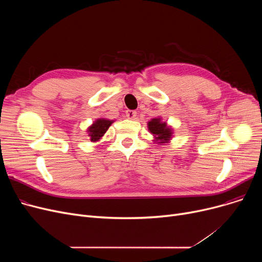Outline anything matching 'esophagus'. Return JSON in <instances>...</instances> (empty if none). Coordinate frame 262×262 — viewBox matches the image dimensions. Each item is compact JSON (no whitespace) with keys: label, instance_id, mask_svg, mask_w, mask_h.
Instances as JSON below:
<instances>
[{"label":"esophagus","instance_id":"obj_1","mask_svg":"<svg viewBox=\"0 0 262 262\" xmlns=\"http://www.w3.org/2000/svg\"><path fill=\"white\" fill-rule=\"evenodd\" d=\"M136 116H137V113L135 112V110H127L126 112V117L128 118V119H135L136 118Z\"/></svg>","mask_w":262,"mask_h":262}]
</instances>
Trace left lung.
Listing matches in <instances>:
<instances>
[{"mask_svg":"<svg viewBox=\"0 0 262 262\" xmlns=\"http://www.w3.org/2000/svg\"><path fill=\"white\" fill-rule=\"evenodd\" d=\"M148 129L150 134L155 136V138L159 140V143L168 142L172 136V129L167 126V123L161 122L159 118L152 119L148 122Z\"/></svg>","mask_w":262,"mask_h":262,"instance_id":"obj_1","label":"left lung"}]
</instances>
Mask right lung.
<instances>
[{"mask_svg":"<svg viewBox=\"0 0 262 262\" xmlns=\"http://www.w3.org/2000/svg\"><path fill=\"white\" fill-rule=\"evenodd\" d=\"M114 121L110 120H105V119H99L96 120L92 125L89 127V136L92 142H95L101 139V137L106 133V130L109 128V126L112 125V123Z\"/></svg>","mask_w":262,"mask_h":262,"instance_id":"add662e5","label":"right lung"}]
</instances>
